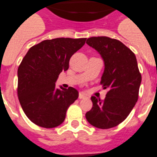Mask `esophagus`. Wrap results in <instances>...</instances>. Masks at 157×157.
<instances>
[{
  "mask_svg": "<svg viewBox=\"0 0 157 157\" xmlns=\"http://www.w3.org/2000/svg\"><path fill=\"white\" fill-rule=\"evenodd\" d=\"M86 98V96L84 94L82 93L79 94V98H80V99H81V98Z\"/></svg>",
  "mask_w": 157,
  "mask_h": 157,
  "instance_id": "34e87169",
  "label": "esophagus"
}]
</instances>
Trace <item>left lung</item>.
Here are the masks:
<instances>
[{"label": "left lung", "mask_w": 157, "mask_h": 157, "mask_svg": "<svg viewBox=\"0 0 157 157\" xmlns=\"http://www.w3.org/2000/svg\"><path fill=\"white\" fill-rule=\"evenodd\" d=\"M86 44L99 53L104 62L101 77L108 89L104 100L91 97L93 107L86 120L98 129H110L126 119L139 98L142 76L135 54L120 40L107 36L88 38Z\"/></svg>", "instance_id": "1"}]
</instances>
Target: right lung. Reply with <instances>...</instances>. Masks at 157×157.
Returning <instances> with one entry per match:
<instances>
[{"label": "right lung", "instance_id": "obj_1", "mask_svg": "<svg viewBox=\"0 0 157 157\" xmlns=\"http://www.w3.org/2000/svg\"><path fill=\"white\" fill-rule=\"evenodd\" d=\"M86 38H55L31 47L18 68V96L28 119L38 126L54 128L65 120L69 106L77 99L72 87H55L59 75Z\"/></svg>", "mask_w": 157, "mask_h": 157}]
</instances>
